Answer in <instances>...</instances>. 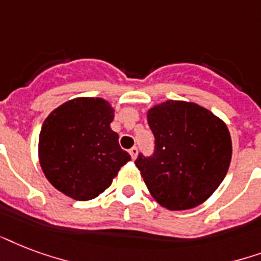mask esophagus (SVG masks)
<instances>
[{"label":"esophagus","instance_id":"34e87169","mask_svg":"<svg viewBox=\"0 0 261 261\" xmlns=\"http://www.w3.org/2000/svg\"><path fill=\"white\" fill-rule=\"evenodd\" d=\"M137 152H139V149H137V147H132V148L129 149V153H130V156H132L133 161H135V159H136Z\"/></svg>","mask_w":261,"mask_h":261}]
</instances>
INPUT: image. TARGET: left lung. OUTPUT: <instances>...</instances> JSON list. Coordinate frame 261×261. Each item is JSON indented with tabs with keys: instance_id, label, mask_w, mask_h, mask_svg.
<instances>
[{
	"instance_id": "8db88e82",
	"label": "left lung",
	"mask_w": 261,
	"mask_h": 261,
	"mask_svg": "<svg viewBox=\"0 0 261 261\" xmlns=\"http://www.w3.org/2000/svg\"><path fill=\"white\" fill-rule=\"evenodd\" d=\"M153 136L152 156L139 155L135 165L149 193L170 211L191 210L221 185L231 161L226 124L193 102L166 100L147 113Z\"/></svg>"
}]
</instances>
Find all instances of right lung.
<instances>
[{"mask_svg": "<svg viewBox=\"0 0 261 261\" xmlns=\"http://www.w3.org/2000/svg\"><path fill=\"white\" fill-rule=\"evenodd\" d=\"M114 109L102 98H76L54 109L39 133V163L56 189L79 201L108 189L130 155L112 130Z\"/></svg>", "mask_w": 261, "mask_h": 261, "instance_id": "obj_1", "label": "right lung"}]
</instances>
